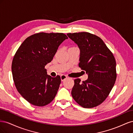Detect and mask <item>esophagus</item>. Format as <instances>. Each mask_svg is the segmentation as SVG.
Masks as SVG:
<instances>
[{
    "label": "esophagus",
    "mask_w": 133,
    "mask_h": 133,
    "mask_svg": "<svg viewBox=\"0 0 133 133\" xmlns=\"http://www.w3.org/2000/svg\"><path fill=\"white\" fill-rule=\"evenodd\" d=\"M67 78V76H66V75H62L61 76H60V79H61V80H62V82H63L64 80L65 79H66Z\"/></svg>",
    "instance_id": "obj_1"
}]
</instances>
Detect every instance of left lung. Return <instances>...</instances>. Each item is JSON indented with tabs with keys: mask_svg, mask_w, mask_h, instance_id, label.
Here are the masks:
<instances>
[{
	"mask_svg": "<svg viewBox=\"0 0 133 133\" xmlns=\"http://www.w3.org/2000/svg\"><path fill=\"white\" fill-rule=\"evenodd\" d=\"M80 49L79 66L88 75L85 81L74 80L71 95L85 108L102 104L109 94L116 78V62L113 54L97 36L87 32L67 34Z\"/></svg>",
	"mask_w": 133,
	"mask_h": 133,
	"instance_id": "left-lung-1",
	"label": "left lung"
}]
</instances>
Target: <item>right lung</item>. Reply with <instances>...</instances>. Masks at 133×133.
I'll return each mask as SVG.
<instances>
[{"label": "right lung", "instance_id": "add662e5", "mask_svg": "<svg viewBox=\"0 0 133 133\" xmlns=\"http://www.w3.org/2000/svg\"><path fill=\"white\" fill-rule=\"evenodd\" d=\"M68 38L63 33L35 34L27 38L16 52L11 65L15 85L33 105L45 106L57 95L61 83L60 76L53 78L48 75L45 66Z\"/></svg>", "mask_w": 133, "mask_h": 133}]
</instances>
